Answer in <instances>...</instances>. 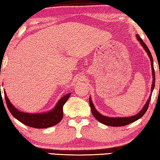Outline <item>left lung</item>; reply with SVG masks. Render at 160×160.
Segmentation results:
<instances>
[{"label": "left lung", "instance_id": "1", "mask_svg": "<svg viewBox=\"0 0 160 160\" xmlns=\"http://www.w3.org/2000/svg\"><path fill=\"white\" fill-rule=\"evenodd\" d=\"M137 40H138L141 45L143 46L144 50L146 51V52L148 54L149 58H150L151 61V65H152V76H153V82H152V89L151 92L154 89V83H155V73H154V65H153V58H152V56L151 54V52L149 51L148 47H147L145 43L142 41V39L139 37V35H137ZM151 97L152 95L149 97V99L147 100L146 104L144 105L143 109H142L141 112H139L138 114L135 115L133 117H122V118H111V117H107L105 116H103V115L100 114L99 112H98L96 109L94 108V106L93 105V103L92 102V99L89 98V104L91 107V109H92V112L93 114V116H94L96 119H97L99 122L102 123V124L108 125V126H112V127H122V126H125V125H127L129 124H131V123L137 121V119H139L141 118L143 115L145 114L147 112V109H148L149 102H150L151 100Z\"/></svg>", "mask_w": 160, "mask_h": 160}]
</instances>
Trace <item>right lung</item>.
<instances>
[{"label": "right lung", "instance_id": "add662e5", "mask_svg": "<svg viewBox=\"0 0 160 160\" xmlns=\"http://www.w3.org/2000/svg\"><path fill=\"white\" fill-rule=\"evenodd\" d=\"M70 95L71 93L61 98L52 111L44 114H28L16 109L10 102L6 92H4L7 107L11 114L23 124L36 129L47 128L61 122L63 118V107Z\"/></svg>", "mask_w": 160, "mask_h": 160}]
</instances>
